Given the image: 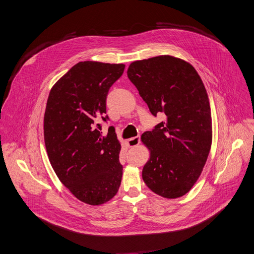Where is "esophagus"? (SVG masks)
<instances>
[{
	"label": "esophagus",
	"instance_id": "obj_1",
	"mask_svg": "<svg viewBox=\"0 0 254 254\" xmlns=\"http://www.w3.org/2000/svg\"><path fill=\"white\" fill-rule=\"evenodd\" d=\"M139 141H140V136L136 135V136H133V137L129 138L127 140V143H128L129 147H135V146H137V144L139 143Z\"/></svg>",
	"mask_w": 254,
	"mask_h": 254
}]
</instances>
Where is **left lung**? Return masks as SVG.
Wrapping results in <instances>:
<instances>
[{
    "instance_id": "left-lung-1",
    "label": "left lung",
    "mask_w": 254,
    "mask_h": 254,
    "mask_svg": "<svg viewBox=\"0 0 254 254\" xmlns=\"http://www.w3.org/2000/svg\"><path fill=\"white\" fill-rule=\"evenodd\" d=\"M127 77L154 117L165 121L141 135L151 150L142 179L156 194L175 199L188 193L207 161L212 120L207 91L196 69L169 55L132 62Z\"/></svg>"
}]
</instances>
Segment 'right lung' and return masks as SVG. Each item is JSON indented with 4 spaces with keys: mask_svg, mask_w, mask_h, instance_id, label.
I'll use <instances>...</instances> for the list:
<instances>
[{
    "mask_svg": "<svg viewBox=\"0 0 254 254\" xmlns=\"http://www.w3.org/2000/svg\"><path fill=\"white\" fill-rule=\"evenodd\" d=\"M125 64L79 62L50 90L44 115V140L49 161L61 183L89 205L110 201L123 177L121 143L98 120L107 122L106 96L123 75Z\"/></svg>",
    "mask_w": 254,
    "mask_h": 254,
    "instance_id": "1",
    "label": "right lung"
}]
</instances>
